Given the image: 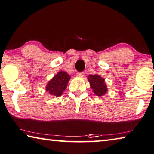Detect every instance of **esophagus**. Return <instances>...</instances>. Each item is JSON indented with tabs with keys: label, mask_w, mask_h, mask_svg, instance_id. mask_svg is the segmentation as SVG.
<instances>
[{
	"label": "esophagus",
	"mask_w": 154,
	"mask_h": 154,
	"mask_svg": "<svg viewBox=\"0 0 154 154\" xmlns=\"http://www.w3.org/2000/svg\"><path fill=\"white\" fill-rule=\"evenodd\" d=\"M84 72H79L77 73V75L78 77H84Z\"/></svg>",
	"instance_id": "obj_1"
}]
</instances>
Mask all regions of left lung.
I'll use <instances>...</instances> for the list:
<instances>
[{
	"label": "left lung",
	"instance_id": "8db88e82",
	"mask_svg": "<svg viewBox=\"0 0 154 154\" xmlns=\"http://www.w3.org/2000/svg\"><path fill=\"white\" fill-rule=\"evenodd\" d=\"M90 88L92 89L95 95L101 97L108 92V87L105 82L104 78L99 75H90L88 77Z\"/></svg>",
	"mask_w": 154,
	"mask_h": 154
}]
</instances>
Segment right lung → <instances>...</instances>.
I'll return each mask as SVG.
<instances>
[{"instance_id":"add662e5","label":"right lung","mask_w":154,"mask_h":154,"mask_svg":"<svg viewBox=\"0 0 154 154\" xmlns=\"http://www.w3.org/2000/svg\"><path fill=\"white\" fill-rule=\"evenodd\" d=\"M70 76L66 72L60 71L56 74L46 86V91L53 97H58L66 89Z\"/></svg>"}]
</instances>
